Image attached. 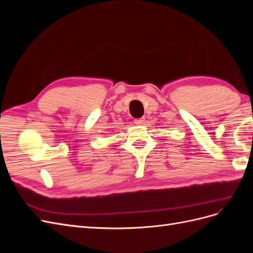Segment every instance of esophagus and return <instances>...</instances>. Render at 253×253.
I'll return each mask as SVG.
<instances>
[{
	"label": "esophagus",
	"instance_id": "1",
	"mask_svg": "<svg viewBox=\"0 0 253 253\" xmlns=\"http://www.w3.org/2000/svg\"><path fill=\"white\" fill-rule=\"evenodd\" d=\"M134 122H135V125H137V126H141V125H143V124H144V118H138V119H135V120H134Z\"/></svg>",
	"mask_w": 253,
	"mask_h": 253
}]
</instances>
